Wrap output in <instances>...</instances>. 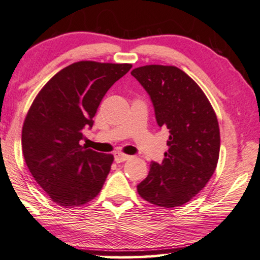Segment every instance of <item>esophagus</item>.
Here are the masks:
<instances>
[{
    "mask_svg": "<svg viewBox=\"0 0 260 260\" xmlns=\"http://www.w3.org/2000/svg\"><path fill=\"white\" fill-rule=\"evenodd\" d=\"M131 158L129 155L127 154H123V153H115L114 154V159L116 162H122V161H126V160H128Z\"/></svg>",
    "mask_w": 260,
    "mask_h": 260,
    "instance_id": "1",
    "label": "esophagus"
}]
</instances>
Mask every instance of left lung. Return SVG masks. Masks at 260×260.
Instances as JSON below:
<instances>
[{
  "mask_svg": "<svg viewBox=\"0 0 260 260\" xmlns=\"http://www.w3.org/2000/svg\"><path fill=\"white\" fill-rule=\"evenodd\" d=\"M131 74L151 98L159 127L170 133L165 158L151 162L138 193L156 206H181L202 191L217 167V115L202 88L174 66H144Z\"/></svg>",
  "mask_w": 260,
  "mask_h": 260,
  "instance_id": "obj_1",
  "label": "left lung"
}]
</instances>
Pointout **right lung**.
<instances>
[{
    "instance_id": "1",
    "label": "right lung",
    "mask_w": 260,
    "mask_h": 260,
    "mask_svg": "<svg viewBox=\"0 0 260 260\" xmlns=\"http://www.w3.org/2000/svg\"><path fill=\"white\" fill-rule=\"evenodd\" d=\"M129 63L75 62L53 76L35 98L22 128V151L36 182L63 207L90 202L101 191L112 154L80 145L82 132L107 90Z\"/></svg>"
}]
</instances>
